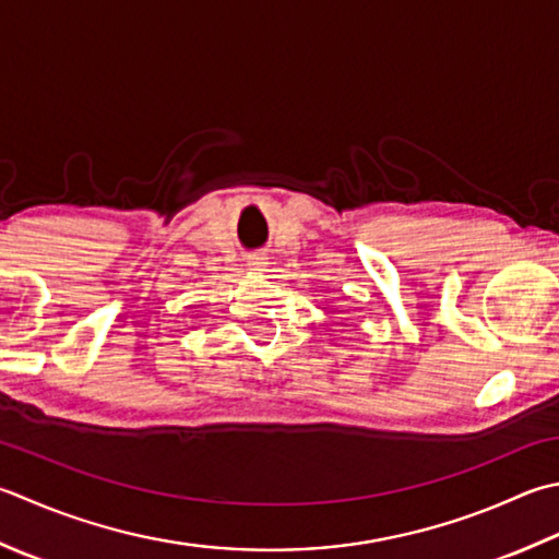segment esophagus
Listing matches in <instances>:
<instances>
[{
  "mask_svg": "<svg viewBox=\"0 0 559 559\" xmlns=\"http://www.w3.org/2000/svg\"><path fill=\"white\" fill-rule=\"evenodd\" d=\"M266 257L264 254H251L249 257V271H257V273H261V271H266Z\"/></svg>",
  "mask_w": 559,
  "mask_h": 559,
  "instance_id": "1",
  "label": "esophagus"
}]
</instances>
